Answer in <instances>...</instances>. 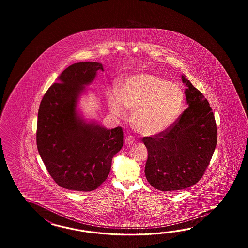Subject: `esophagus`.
Returning <instances> with one entry per match:
<instances>
[{"mask_svg":"<svg viewBox=\"0 0 248 248\" xmlns=\"http://www.w3.org/2000/svg\"><path fill=\"white\" fill-rule=\"evenodd\" d=\"M135 142H136V139L132 137V136H127V137L125 138V142H126V144H128V145L133 144Z\"/></svg>","mask_w":248,"mask_h":248,"instance_id":"34e87169","label":"esophagus"}]
</instances>
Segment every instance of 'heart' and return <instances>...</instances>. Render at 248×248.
<instances>
[{
	"label": "heart",
	"mask_w": 248,
	"mask_h": 248,
	"mask_svg": "<svg viewBox=\"0 0 248 248\" xmlns=\"http://www.w3.org/2000/svg\"><path fill=\"white\" fill-rule=\"evenodd\" d=\"M107 101L114 116H123L124 107L133 110L134 127L144 136H155L177 120L184 106V93L179 85L157 74L143 73L126 77L119 91L108 90Z\"/></svg>",
	"instance_id": "1"
}]
</instances>
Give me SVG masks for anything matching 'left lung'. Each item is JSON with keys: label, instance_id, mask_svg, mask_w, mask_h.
I'll return each mask as SVG.
<instances>
[{"label": "left lung", "instance_id": "8db88e82", "mask_svg": "<svg viewBox=\"0 0 248 248\" xmlns=\"http://www.w3.org/2000/svg\"><path fill=\"white\" fill-rule=\"evenodd\" d=\"M188 107L167 130L142 138L148 150L144 173L149 184L162 191L184 190L204 175L217 143L216 119L208 101L190 80Z\"/></svg>", "mask_w": 248, "mask_h": 248}]
</instances>
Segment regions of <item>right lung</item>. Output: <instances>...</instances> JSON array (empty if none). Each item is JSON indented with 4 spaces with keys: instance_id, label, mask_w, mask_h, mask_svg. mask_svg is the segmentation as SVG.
<instances>
[{
    "instance_id": "1",
    "label": "right lung",
    "mask_w": 248,
    "mask_h": 248,
    "mask_svg": "<svg viewBox=\"0 0 248 248\" xmlns=\"http://www.w3.org/2000/svg\"><path fill=\"white\" fill-rule=\"evenodd\" d=\"M102 63L80 62L58 76L42 97L38 111V152L48 174L60 187L95 190L106 181L111 160L123 145L122 127L106 129L77 113L85 86L103 71Z\"/></svg>"
}]
</instances>
